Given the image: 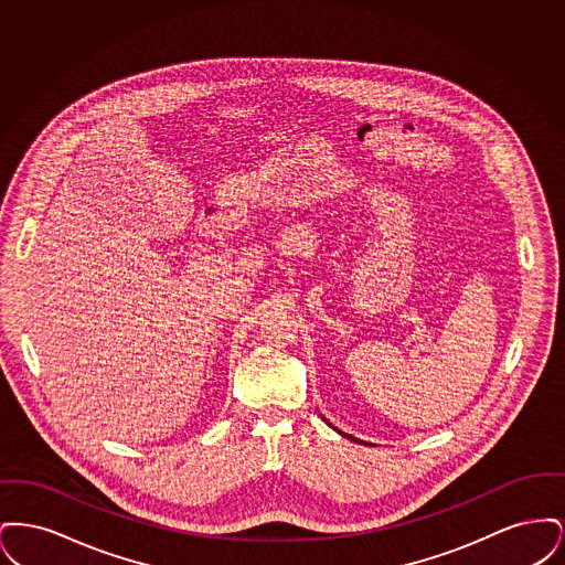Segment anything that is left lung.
Returning <instances> with one entry per match:
<instances>
[{
    "instance_id": "left-lung-1",
    "label": "left lung",
    "mask_w": 565,
    "mask_h": 565,
    "mask_svg": "<svg viewBox=\"0 0 565 565\" xmlns=\"http://www.w3.org/2000/svg\"><path fill=\"white\" fill-rule=\"evenodd\" d=\"M345 436H348V434H345ZM348 438H350V440H355V438H353V436H348Z\"/></svg>"
}]
</instances>
